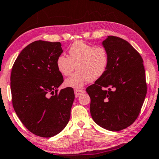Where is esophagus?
I'll list each match as a JSON object with an SVG mask.
<instances>
[{"label":"esophagus","instance_id":"esophagus-1","mask_svg":"<svg viewBox=\"0 0 159 159\" xmlns=\"http://www.w3.org/2000/svg\"><path fill=\"white\" fill-rule=\"evenodd\" d=\"M75 94L76 98H78V97L80 96L82 93H84V90L83 89H75Z\"/></svg>","mask_w":159,"mask_h":159}]
</instances>
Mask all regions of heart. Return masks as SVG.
I'll use <instances>...</instances> for the list:
<instances>
[{
    "label": "heart",
    "mask_w": 159,
    "mask_h": 159,
    "mask_svg": "<svg viewBox=\"0 0 159 159\" xmlns=\"http://www.w3.org/2000/svg\"><path fill=\"white\" fill-rule=\"evenodd\" d=\"M109 61L107 50L102 47H94L82 41H75L69 49V57L61 55L57 66L61 74L68 76L65 80L66 87L79 89L88 82H93L104 75Z\"/></svg>",
    "instance_id": "obj_1"
}]
</instances>
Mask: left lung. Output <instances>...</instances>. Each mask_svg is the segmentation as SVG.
Wrapping results in <instances>:
<instances>
[{
	"label": "left lung",
	"mask_w": 159,
	"mask_h": 159,
	"mask_svg": "<svg viewBox=\"0 0 159 159\" xmlns=\"http://www.w3.org/2000/svg\"><path fill=\"white\" fill-rule=\"evenodd\" d=\"M102 44L109 57L107 68L86 91L93 120L105 129L118 131L134 123L143 104L147 93L143 61L121 38L108 36Z\"/></svg>",
	"instance_id": "obj_1"
}]
</instances>
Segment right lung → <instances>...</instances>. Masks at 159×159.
Listing matches in <instances>:
<instances>
[{
    "label": "right lung",
    "instance_id": "right-lung-1",
    "mask_svg": "<svg viewBox=\"0 0 159 159\" xmlns=\"http://www.w3.org/2000/svg\"><path fill=\"white\" fill-rule=\"evenodd\" d=\"M62 52L60 42L34 41L20 53L11 70L16 113L27 129L40 137L57 135L70 118L74 90L66 87L58 92L64 79L57 60Z\"/></svg>",
    "mask_w": 159,
    "mask_h": 159
}]
</instances>
